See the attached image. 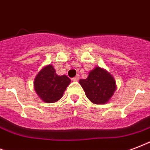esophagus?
I'll use <instances>...</instances> for the list:
<instances>
[{
  "instance_id": "34e87169",
  "label": "esophagus",
  "mask_w": 150,
  "mask_h": 150,
  "mask_svg": "<svg viewBox=\"0 0 150 150\" xmlns=\"http://www.w3.org/2000/svg\"><path fill=\"white\" fill-rule=\"evenodd\" d=\"M79 75H77L75 78H73L72 79L73 81H75V82H76V81H79Z\"/></svg>"
}]
</instances>
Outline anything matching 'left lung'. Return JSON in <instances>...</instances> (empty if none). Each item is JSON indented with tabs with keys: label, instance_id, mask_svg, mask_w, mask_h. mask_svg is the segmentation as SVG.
I'll use <instances>...</instances> for the list:
<instances>
[{
	"label": "left lung",
	"instance_id": "8db88e82",
	"mask_svg": "<svg viewBox=\"0 0 150 150\" xmlns=\"http://www.w3.org/2000/svg\"><path fill=\"white\" fill-rule=\"evenodd\" d=\"M79 82L87 98L95 104H104L109 102L117 89L114 78L106 69L100 67L93 68L86 79H80Z\"/></svg>",
	"mask_w": 150,
	"mask_h": 150
}]
</instances>
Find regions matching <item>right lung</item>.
Returning <instances> with one entry per match:
<instances>
[{
  "instance_id": "obj_1",
  "label": "right lung",
  "mask_w": 150,
  "mask_h": 150,
  "mask_svg": "<svg viewBox=\"0 0 150 150\" xmlns=\"http://www.w3.org/2000/svg\"><path fill=\"white\" fill-rule=\"evenodd\" d=\"M71 79L65 75H58L52 64L41 68L34 79L33 86L36 94L43 102L51 103L62 98Z\"/></svg>"
}]
</instances>
